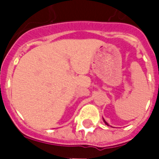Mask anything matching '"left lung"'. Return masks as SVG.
Wrapping results in <instances>:
<instances>
[{
    "label": "left lung",
    "instance_id": "1",
    "mask_svg": "<svg viewBox=\"0 0 159 159\" xmlns=\"http://www.w3.org/2000/svg\"><path fill=\"white\" fill-rule=\"evenodd\" d=\"M103 121H104V123H106V124H107V126H110V125H109V124H108V123H107V122H106V120L104 119V118H103Z\"/></svg>",
    "mask_w": 159,
    "mask_h": 159
}]
</instances>
